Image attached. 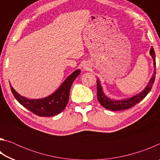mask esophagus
Returning a JSON list of instances; mask_svg holds the SVG:
<instances>
[{"instance_id": "1", "label": "esophagus", "mask_w": 160, "mask_h": 160, "mask_svg": "<svg viewBox=\"0 0 160 160\" xmlns=\"http://www.w3.org/2000/svg\"><path fill=\"white\" fill-rule=\"evenodd\" d=\"M83 68H84V69H85V70H87V69H88V67H87L86 66H84Z\"/></svg>"}]
</instances>
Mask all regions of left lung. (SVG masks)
<instances>
[{"instance_id":"8db88e82","label":"left lung","mask_w":160,"mask_h":160,"mask_svg":"<svg viewBox=\"0 0 160 160\" xmlns=\"http://www.w3.org/2000/svg\"><path fill=\"white\" fill-rule=\"evenodd\" d=\"M150 53L153 58L154 62V73L152 75V77L151 78L150 82L146 86V88L142 90L141 92H140L138 94H136L135 96L131 97V98L123 99V100H112L108 98V97L105 95L104 92H103L102 88L101 85H100L99 80L97 79V99L99 102L100 104H102V107H104L106 109L111 110V111H121V110H125L127 109H130V108L135 106L138 103H139L140 101L145 98L147 96V94L150 92L151 90L152 85L155 82V74H156V61H155V53L154 51L153 47L151 48L150 51Z\"/></svg>"}]
</instances>
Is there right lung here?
<instances>
[{"label":"right lung","instance_id":"obj_1","mask_svg":"<svg viewBox=\"0 0 160 160\" xmlns=\"http://www.w3.org/2000/svg\"><path fill=\"white\" fill-rule=\"evenodd\" d=\"M80 73L79 69L75 70L66 78L55 92L43 99H29L20 95L11 85L10 86L15 98L27 109L39 116H53L58 114L66 108L68 102L70 88Z\"/></svg>","mask_w":160,"mask_h":160}]
</instances>
